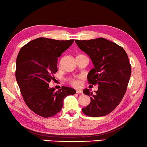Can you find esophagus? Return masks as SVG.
<instances>
[{
  "instance_id": "obj_1",
  "label": "esophagus",
  "mask_w": 147,
  "mask_h": 147,
  "mask_svg": "<svg viewBox=\"0 0 147 147\" xmlns=\"http://www.w3.org/2000/svg\"><path fill=\"white\" fill-rule=\"evenodd\" d=\"M76 92L78 94H83V90L81 89H78V90H76Z\"/></svg>"
}]
</instances>
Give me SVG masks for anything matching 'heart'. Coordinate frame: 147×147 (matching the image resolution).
<instances>
[{
	"label": "heart",
	"instance_id": "obj_1",
	"mask_svg": "<svg viewBox=\"0 0 147 147\" xmlns=\"http://www.w3.org/2000/svg\"><path fill=\"white\" fill-rule=\"evenodd\" d=\"M81 56H84V55H83V54H79V55H77L76 57H81ZM80 79H81L80 77H79V78H78L71 79V80H69V83L71 86H75V87H78L80 86V84H81V82H80V80H79Z\"/></svg>",
	"mask_w": 147,
	"mask_h": 147
}]
</instances>
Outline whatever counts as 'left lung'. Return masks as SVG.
<instances>
[{
    "label": "left lung",
    "instance_id": "8db88e82",
    "mask_svg": "<svg viewBox=\"0 0 147 147\" xmlns=\"http://www.w3.org/2000/svg\"><path fill=\"white\" fill-rule=\"evenodd\" d=\"M75 42L94 64L87 77L88 83L98 84L95 94L89 89L83 90L91 102L82 111L90 117L104 116L119 105L127 91L131 76L128 55L121 46L105 38Z\"/></svg>",
    "mask_w": 147,
    "mask_h": 147
}]
</instances>
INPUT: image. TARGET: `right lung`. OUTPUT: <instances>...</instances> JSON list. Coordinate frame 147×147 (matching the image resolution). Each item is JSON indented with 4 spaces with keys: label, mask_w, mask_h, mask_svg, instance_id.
<instances>
[{
    "label": "right lung",
    "mask_w": 147,
    "mask_h": 147,
    "mask_svg": "<svg viewBox=\"0 0 147 147\" xmlns=\"http://www.w3.org/2000/svg\"><path fill=\"white\" fill-rule=\"evenodd\" d=\"M74 42L39 37L22 46L16 61L15 77L28 107L36 114L50 117L61 111L63 100L74 95V88L62 86L58 91L49 83L57 71L58 57Z\"/></svg>",
    "instance_id": "obj_1"
}]
</instances>
